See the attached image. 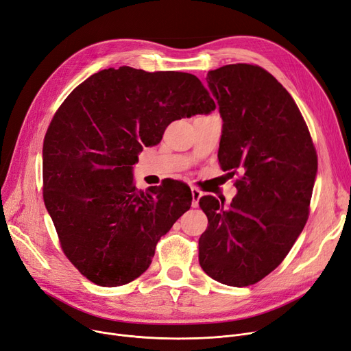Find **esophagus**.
Returning <instances> with one entry per match:
<instances>
[{"label":"esophagus","mask_w":351,"mask_h":351,"mask_svg":"<svg viewBox=\"0 0 351 351\" xmlns=\"http://www.w3.org/2000/svg\"><path fill=\"white\" fill-rule=\"evenodd\" d=\"M191 192H192V206L197 208L199 206V200H200V197H202V195H204V193H202L197 188H192Z\"/></svg>","instance_id":"esophagus-1"}]
</instances>
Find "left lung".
I'll use <instances>...</instances> for the list:
<instances>
[{"label":"left lung","mask_w":351,"mask_h":351,"mask_svg":"<svg viewBox=\"0 0 351 351\" xmlns=\"http://www.w3.org/2000/svg\"><path fill=\"white\" fill-rule=\"evenodd\" d=\"M222 117L217 159L239 175L232 204L200 197L208 229L199 263L219 283L254 285L278 267L308 217L317 155L300 110L266 69L232 64L208 72Z\"/></svg>","instance_id":"obj_1"}]
</instances>
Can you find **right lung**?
<instances>
[{
    "mask_svg": "<svg viewBox=\"0 0 351 351\" xmlns=\"http://www.w3.org/2000/svg\"><path fill=\"white\" fill-rule=\"evenodd\" d=\"M215 108L192 73L131 66L94 73L60 106L43 147L44 202L65 256L88 280L117 287L149 267L192 193L178 180L138 192V154L171 122Z\"/></svg>",
    "mask_w": 351,
    "mask_h": 351,
    "instance_id": "add662e5",
    "label": "right lung"
}]
</instances>
